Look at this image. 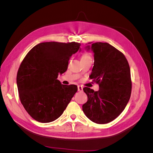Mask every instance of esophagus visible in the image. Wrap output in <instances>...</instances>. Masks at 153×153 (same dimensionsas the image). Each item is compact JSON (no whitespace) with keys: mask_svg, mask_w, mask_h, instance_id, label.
Listing matches in <instances>:
<instances>
[{"mask_svg":"<svg viewBox=\"0 0 153 153\" xmlns=\"http://www.w3.org/2000/svg\"><path fill=\"white\" fill-rule=\"evenodd\" d=\"M83 90V87L81 85H78V91L81 92Z\"/></svg>","mask_w":153,"mask_h":153,"instance_id":"esophagus-1","label":"esophagus"}]
</instances>
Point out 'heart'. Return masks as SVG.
Instances as JSON below:
<instances>
[{
    "label": "heart",
    "mask_w": 153,
    "mask_h": 153,
    "mask_svg": "<svg viewBox=\"0 0 153 153\" xmlns=\"http://www.w3.org/2000/svg\"><path fill=\"white\" fill-rule=\"evenodd\" d=\"M85 59H92V57L90 53L85 52L82 55L81 60H85Z\"/></svg>",
    "instance_id": "1"
}]
</instances>
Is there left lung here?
Masks as SVG:
<instances>
[{"label":"left lung","mask_w":153,"mask_h":153,"mask_svg":"<svg viewBox=\"0 0 153 153\" xmlns=\"http://www.w3.org/2000/svg\"><path fill=\"white\" fill-rule=\"evenodd\" d=\"M91 49L94 63L89 77L99 85L100 89L83 88L88 100L82 110L92 122L106 124L122 113L130 98V68L124 55L107 43H93Z\"/></svg>","instance_id":"obj_1"}]
</instances>
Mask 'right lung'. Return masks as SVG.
<instances>
[{
    "mask_svg": "<svg viewBox=\"0 0 153 153\" xmlns=\"http://www.w3.org/2000/svg\"><path fill=\"white\" fill-rule=\"evenodd\" d=\"M80 45L75 41L41 43L23 59L16 76L19 98L36 121L47 123L58 119L77 92L76 85H62L57 78L67 70Z\"/></svg>",
    "mask_w": 153,
    "mask_h": 153,
    "instance_id": "right-lung-1",
    "label": "right lung"
}]
</instances>
